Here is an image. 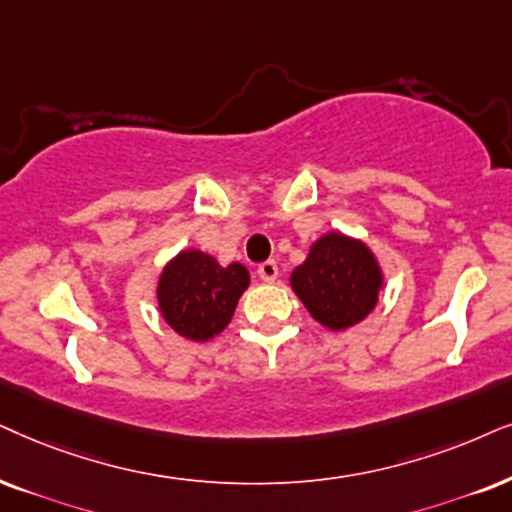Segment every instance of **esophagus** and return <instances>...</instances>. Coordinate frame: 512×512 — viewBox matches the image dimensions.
I'll return each instance as SVG.
<instances>
[{
    "mask_svg": "<svg viewBox=\"0 0 512 512\" xmlns=\"http://www.w3.org/2000/svg\"><path fill=\"white\" fill-rule=\"evenodd\" d=\"M257 274H260L262 281H267V283L276 281V278H278V264H276L274 260H267V262H262L260 267H257Z\"/></svg>",
    "mask_w": 512,
    "mask_h": 512,
    "instance_id": "34e87169",
    "label": "esophagus"
}]
</instances>
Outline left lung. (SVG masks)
Listing matches in <instances>:
<instances>
[{
    "mask_svg": "<svg viewBox=\"0 0 512 512\" xmlns=\"http://www.w3.org/2000/svg\"><path fill=\"white\" fill-rule=\"evenodd\" d=\"M290 283L321 326L342 331L371 314L383 274L364 243L328 234L312 245Z\"/></svg>",
    "mask_w": 512,
    "mask_h": 512,
    "instance_id": "8db88e82",
    "label": "left lung"
}]
</instances>
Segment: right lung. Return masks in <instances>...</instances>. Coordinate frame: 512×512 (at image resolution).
<instances>
[{
	"mask_svg": "<svg viewBox=\"0 0 512 512\" xmlns=\"http://www.w3.org/2000/svg\"><path fill=\"white\" fill-rule=\"evenodd\" d=\"M248 283L243 264L219 267L205 252L186 250L160 276V312L179 335L205 342L224 331Z\"/></svg>",
	"mask_w": 512,
	"mask_h": 512,
	"instance_id": "1",
	"label": "right lung"
}]
</instances>
